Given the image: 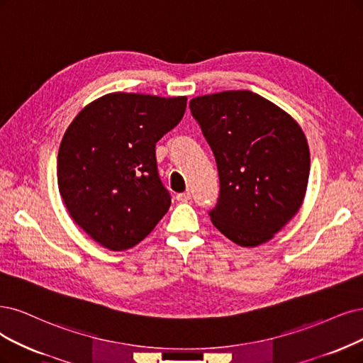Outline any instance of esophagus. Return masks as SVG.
Wrapping results in <instances>:
<instances>
[{"label": "esophagus", "mask_w": 363, "mask_h": 363, "mask_svg": "<svg viewBox=\"0 0 363 363\" xmlns=\"http://www.w3.org/2000/svg\"><path fill=\"white\" fill-rule=\"evenodd\" d=\"M190 199H191V193H190V191H185V193L177 194V200H178V202H189Z\"/></svg>", "instance_id": "obj_1"}]
</instances>
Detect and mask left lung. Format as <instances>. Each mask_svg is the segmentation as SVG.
Returning <instances> with one entry per match:
<instances>
[{
    "label": "left lung",
    "mask_w": 363,
    "mask_h": 363,
    "mask_svg": "<svg viewBox=\"0 0 363 363\" xmlns=\"http://www.w3.org/2000/svg\"><path fill=\"white\" fill-rule=\"evenodd\" d=\"M218 167L213 225L240 247L272 239L299 211L310 177V147L289 113L251 91L190 101Z\"/></svg>",
    "instance_id": "8db88e82"
}]
</instances>
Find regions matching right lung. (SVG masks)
Masks as SVG:
<instances>
[{
    "label": "right lung",
    "mask_w": 363,
    "mask_h": 363,
    "mask_svg": "<svg viewBox=\"0 0 363 363\" xmlns=\"http://www.w3.org/2000/svg\"><path fill=\"white\" fill-rule=\"evenodd\" d=\"M186 97L112 92L89 103L58 151V189L72 218L100 245L128 250L170 206L155 143L179 124Z\"/></svg>",
    "instance_id": "1"
}]
</instances>
